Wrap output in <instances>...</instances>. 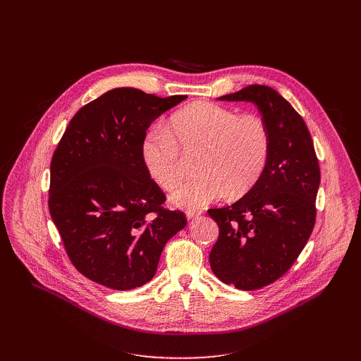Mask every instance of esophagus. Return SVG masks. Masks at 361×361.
<instances>
[{"label": "esophagus", "instance_id": "34e87169", "mask_svg": "<svg viewBox=\"0 0 361 361\" xmlns=\"http://www.w3.org/2000/svg\"><path fill=\"white\" fill-rule=\"evenodd\" d=\"M200 214H201V212H200V210H187V212H185V216H187V219H188V220H192V219L198 217Z\"/></svg>", "mask_w": 361, "mask_h": 361}]
</instances>
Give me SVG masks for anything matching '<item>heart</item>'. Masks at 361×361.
<instances>
[{
    "label": "heart",
    "instance_id": "heart-1",
    "mask_svg": "<svg viewBox=\"0 0 361 361\" xmlns=\"http://www.w3.org/2000/svg\"><path fill=\"white\" fill-rule=\"evenodd\" d=\"M270 145V131L260 117L197 101L176 111L167 130L152 127L144 134L141 159L149 177L170 191L185 176L184 156L198 152L200 174L181 184L171 201L183 209H201L227 194H247L266 170Z\"/></svg>",
    "mask_w": 361,
    "mask_h": 361
}]
</instances>
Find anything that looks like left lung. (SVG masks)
I'll list each match as a JSON object with an SVG mask.
<instances>
[{
  "label": "left lung",
  "instance_id": "1",
  "mask_svg": "<svg viewBox=\"0 0 361 361\" xmlns=\"http://www.w3.org/2000/svg\"><path fill=\"white\" fill-rule=\"evenodd\" d=\"M219 99L252 102L270 131L259 183L228 207L209 210L220 230L210 252L213 273L238 290H259L287 273L313 231L319 160L304 120L276 90L252 84Z\"/></svg>",
  "mask_w": 361,
  "mask_h": 361
}]
</instances>
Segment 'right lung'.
<instances>
[{
    "label": "right lung",
    "mask_w": 361,
    "mask_h": 361,
    "mask_svg": "<svg viewBox=\"0 0 361 361\" xmlns=\"http://www.w3.org/2000/svg\"><path fill=\"white\" fill-rule=\"evenodd\" d=\"M187 95L160 98L121 87L71 118L51 160L48 207L74 267L87 279L131 290L157 271L167 241L187 224L141 159L154 120Z\"/></svg>",
    "instance_id": "1"
}]
</instances>
